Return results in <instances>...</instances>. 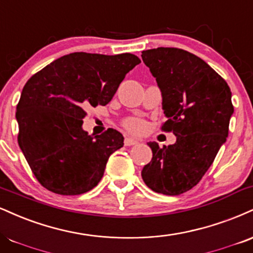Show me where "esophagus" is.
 Masks as SVG:
<instances>
[{"instance_id":"34e87169","label":"esophagus","mask_w":253,"mask_h":253,"mask_svg":"<svg viewBox=\"0 0 253 253\" xmlns=\"http://www.w3.org/2000/svg\"><path fill=\"white\" fill-rule=\"evenodd\" d=\"M124 142H125V146H133V145L138 144V140H135L133 138H126Z\"/></svg>"}]
</instances>
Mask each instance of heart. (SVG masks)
I'll return each instance as SVG.
<instances>
[{
    "label": "heart",
    "instance_id": "heart-1",
    "mask_svg": "<svg viewBox=\"0 0 253 253\" xmlns=\"http://www.w3.org/2000/svg\"><path fill=\"white\" fill-rule=\"evenodd\" d=\"M125 127L133 133H141L146 128V124L139 118H129L125 121Z\"/></svg>",
    "mask_w": 253,
    "mask_h": 253
}]
</instances>
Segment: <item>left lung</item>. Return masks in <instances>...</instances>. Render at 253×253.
<instances>
[{
  "label": "left lung",
  "mask_w": 253,
  "mask_h": 253,
  "mask_svg": "<svg viewBox=\"0 0 253 253\" xmlns=\"http://www.w3.org/2000/svg\"><path fill=\"white\" fill-rule=\"evenodd\" d=\"M161 92L166 117L161 129L176 141L159 147L148 142L152 160L142 180L157 193L178 196L196 186L226 141L233 114L230 87L205 61L178 48L142 51Z\"/></svg>",
  "instance_id": "8db88e82"
}]
</instances>
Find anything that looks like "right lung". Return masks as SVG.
<instances>
[{
    "label": "right lung",
    "instance_id": "obj_1",
    "mask_svg": "<svg viewBox=\"0 0 253 253\" xmlns=\"http://www.w3.org/2000/svg\"><path fill=\"white\" fill-rule=\"evenodd\" d=\"M139 63L129 53H72L27 81L16 107L17 140L42 186L77 196L99 184L109 156L124 146V136L113 128L88 134L82 128L84 109L107 105Z\"/></svg>",
    "mask_w": 253,
    "mask_h": 253
}]
</instances>
